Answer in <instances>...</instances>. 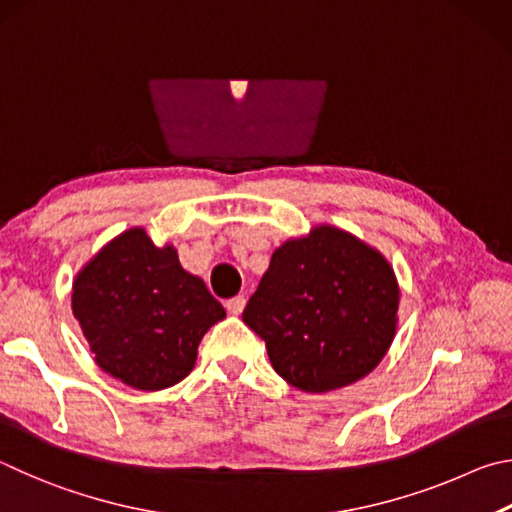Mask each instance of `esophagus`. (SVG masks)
Here are the masks:
<instances>
[{
  "label": "esophagus",
  "mask_w": 512,
  "mask_h": 512,
  "mask_svg": "<svg viewBox=\"0 0 512 512\" xmlns=\"http://www.w3.org/2000/svg\"><path fill=\"white\" fill-rule=\"evenodd\" d=\"M245 303H247V299L242 297V294H238V297L229 299L227 303H224V306H227V310L231 312V315H240V312L245 310Z\"/></svg>",
  "instance_id": "34e87169"
}]
</instances>
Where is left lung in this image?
<instances>
[{
    "label": "left lung",
    "instance_id": "obj_1",
    "mask_svg": "<svg viewBox=\"0 0 512 512\" xmlns=\"http://www.w3.org/2000/svg\"><path fill=\"white\" fill-rule=\"evenodd\" d=\"M398 301L387 258L321 224L274 251L242 321L263 339L285 382L326 393L380 364L396 335Z\"/></svg>",
    "mask_w": 512,
    "mask_h": 512
}]
</instances>
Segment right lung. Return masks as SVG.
Returning <instances> with one entry per match:
<instances>
[{
    "label": "right lung",
    "instance_id": "obj_1",
    "mask_svg": "<svg viewBox=\"0 0 512 512\" xmlns=\"http://www.w3.org/2000/svg\"><path fill=\"white\" fill-rule=\"evenodd\" d=\"M71 308L96 364L141 391H159L193 371L206 330L224 308L177 251L134 227L107 242L74 281Z\"/></svg>",
    "mask_w": 512,
    "mask_h": 512
}]
</instances>
